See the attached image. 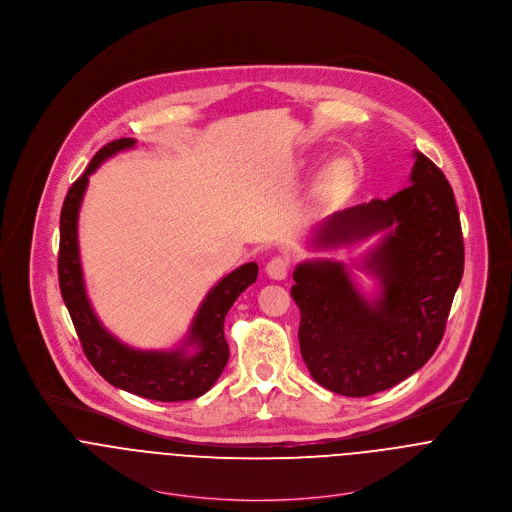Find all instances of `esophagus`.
<instances>
[{"instance_id":"obj_1","label":"esophagus","mask_w":512,"mask_h":512,"mask_svg":"<svg viewBox=\"0 0 512 512\" xmlns=\"http://www.w3.org/2000/svg\"><path fill=\"white\" fill-rule=\"evenodd\" d=\"M288 270H290V260L286 256H274L266 266V274L272 280H284L288 276Z\"/></svg>"}]
</instances>
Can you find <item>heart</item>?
<instances>
[{
    "label": "heart",
    "mask_w": 512,
    "mask_h": 512,
    "mask_svg": "<svg viewBox=\"0 0 512 512\" xmlns=\"http://www.w3.org/2000/svg\"><path fill=\"white\" fill-rule=\"evenodd\" d=\"M351 175V169H349V163L347 161H331L317 177L315 181V195L321 197V199H327L331 197L333 193H337L349 179Z\"/></svg>",
    "instance_id": "1"
}]
</instances>
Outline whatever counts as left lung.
<instances>
[{
	"mask_svg": "<svg viewBox=\"0 0 512 512\" xmlns=\"http://www.w3.org/2000/svg\"><path fill=\"white\" fill-rule=\"evenodd\" d=\"M410 185L319 224L313 248L384 236L363 266L380 293L368 301L343 262L309 260L293 272L299 349L323 388L361 398L402 382L426 365L445 331L463 276V236L455 197L438 165L414 151Z\"/></svg>",
	"mask_w": 512,
	"mask_h": 512,
	"instance_id": "obj_1",
	"label": "left lung"
}]
</instances>
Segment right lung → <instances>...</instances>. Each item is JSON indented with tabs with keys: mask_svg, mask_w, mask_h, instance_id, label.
<instances>
[{
	"mask_svg": "<svg viewBox=\"0 0 512 512\" xmlns=\"http://www.w3.org/2000/svg\"><path fill=\"white\" fill-rule=\"evenodd\" d=\"M136 146V140L122 138L102 147L69 189L61 211L59 244V286L71 313L82 351L96 372L112 386L157 402H181L203 396L219 380L228 361L224 339V317L238 295L258 278V264L248 262L207 293L185 343L175 351H140L124 345L108 333L96 317L82 278L78 256V211L88 177L102 161L118 151ZM193 348V352L188 349Z\"/></svg>",
	"mask_w": 512,
	"mask_h": 512,
	"instance_id": "obj_1",
	"label": "right lung"
}]
</instances>
